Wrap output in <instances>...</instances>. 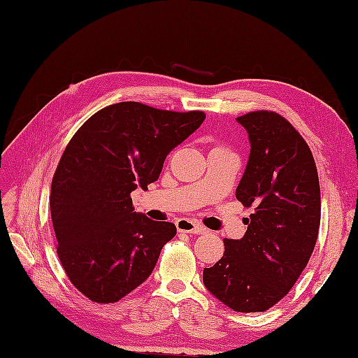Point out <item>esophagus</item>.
Wrapping results in <instances>:
<instances>
[{
    "instance_id": "34e87169",
    "label": "esophagus",
    "mask_w": 358,
    "mask_h": 358,
    "mask_svg": "<svg viewBox=\"0 0 358 358\" xmlns=\"http://www.w3.org/2000/svg\"><path fill=\"white\" fill-rule=\"evenodd\" d=\"M177 229L178 231H185V234H194V235L206 234V229L201 226V224H196L190 220H178Z\"/></svg>"
}]
</instances>
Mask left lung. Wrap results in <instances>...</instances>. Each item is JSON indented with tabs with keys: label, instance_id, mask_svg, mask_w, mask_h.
Segmentation results:
<instances>
[{
	"label": "left lung",
	"instance_id": "obj_1",
	"mask_svg": "<svg viewBox=\"0 0 358 358\" xmlns=\"http://www.w3.org/2000/svg\"><path fill=\"white\" fill-rule=\"evenodd\" d=\"M250 157L236 187L253 207L245 235L224 239V255L204 268L206 288L238 313L267 311L287 296L308 264L320 226V186L311 149L273 111L241 115Z\"/></svg>",
	"mask_w": 358,
	"mask_h": 358
}]
</instances>
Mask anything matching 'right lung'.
<instances>
[{
	"instance_id": "add662e5",
	"label": "right lung",
	"mask_w": 358,
	"mask_h": 358,
	"mask_svg": "<svg viewBox=\"0 0 358 358\" xmlns=\"http://www.w3.org/2000/svg\"><path fill=\"white\" fill-rule=\"evenodd\" d=\"M204 119L120 102L91 115L66 145L50 212L62 267L90 301L119 302L151 276L177 227L134 212L131 192L159 180L166 157Z\"/></svg>"
}]
</instances>
